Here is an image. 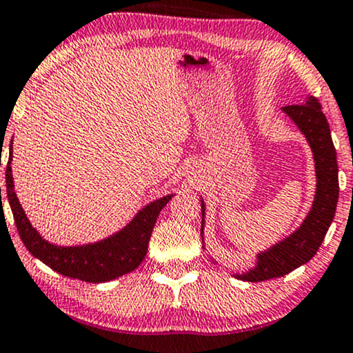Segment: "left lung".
<instances>
[{"instance_id": "1", "label": "left lung", "mask_w": 353, "mask_h": 353, "mask_svg": "<svg viewBox=\"0 0 353 353\" xmlns=\"http://www.w3.org/2000/svg\"><path fill=\"white\" fill-rule=\"evenodd\" d=\"M283 114L292 119L309 143L315 168V196L312 208L302 224L290 236L255 255V265L234 277L245 282H262L269 279L283 277L314 257L323 242L327 230L334 221L339 201V165L337 151L332 143L327 117L320 111L319 101L309 96L302 104L282 108ZM202 225L201 237L204 242L205 204L201 199ZM205 249V247H204ZM214 264L216 259L210 257Z\"/></svg>"}]
</instances>
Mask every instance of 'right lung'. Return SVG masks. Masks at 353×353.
Wrapping results in <instances>:
<instances>
[{
    "mask_svg": "<svg viewBox=\"0 0 353 353\" xmlns=\"http://www.w3.org/2000/svg\"><path fill=\"white\" fill-rule=\"evenodd\" d=\"M11 161H13V141L10 144V159L6 165V194L23 244L31 255L58 274L84 282H109L137 269L148 254L149 239L159 212L172 199V196H176L171 192L161 199L149 202L143 209L137 210L136 216L123 229L98 242H89L83 245H56L39 236L19 204L14 192Z\"/></svg>",
    "mask_w": 353,
    "mask_h": 353,
    "instance_id": "add662e5",
    "label": "right lung"
}]
</instances>
